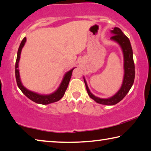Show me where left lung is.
I'll return each instance as SVG.
<instances>
[{
    "label": "left lung",
    "instance_id": "obj_1",
    "mask_svg": "<svg viewBox=\"0 0 151 151\" xmlns=\"http://www.w3.org/2000/svg\"><path fill=\"white\" fill-rule=\"evenodd\" d=\"M111 33L113 35L111 37V39L119 44L124 52V78L121 88L114 96L109 99H100L99 97L95 96L90 92L86 82L83 78L87 92L90 98L93 99L96 103L105 105H114L121 101L128 93L133 85L135 78V66L133 59V52L129 38L123 33L119 27H115L113 30H111Z\"/></svg>",
    "mask_w": 151,
    "mask_h": 151
}]
</instances>
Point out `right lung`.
<instances>
[{
    "label": "right lung",
    "mask_w": 151,
    "mask_h": 151,
    "mask_svg": "<svg viewBox=\"0 0 151 151\" xmlns=\"http://www.w3.org/2000/svg\"><path fill=\"white\" fill-rule=\"evenodd\" d=\"M25 41H26V38L25 37V38L22 40V42H21L19 49H18L17 59H16L15 63V78L18 87H19V88L21 90V91H22L27 98L29 99L31 101L35 102L36 103L42 104V105H48V104L55 103V102L59 101V100L64 96L65 92L67 88H68L69 80H70L71 79V75H72V71L74 68L71 69V70L68 71V73H66L59 88L57 89L56 92H54V93L49 95H40L27 90L24 86L22 85V82H21L19 69H17L18 63H19V61L20 59L21 51H22L23 46L25 45Z\"/></svg>",
    "instance_id": "add662e5"
}]
</instances>
